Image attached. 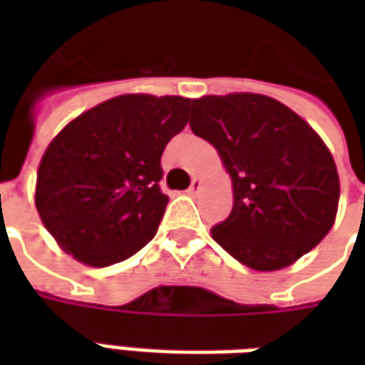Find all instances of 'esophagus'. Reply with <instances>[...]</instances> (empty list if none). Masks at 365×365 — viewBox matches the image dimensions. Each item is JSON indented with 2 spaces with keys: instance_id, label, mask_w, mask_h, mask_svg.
I'll use <instances>...</instances> for the list:
<instances>
[{
  "instance_id": "esophagus-1",
  "label": "esophagus",
  "mask_w": 365,
  "mask_h": 365,
  "mask_svg": "<svg viewBox=\"0 0 365 365\" xmlns=\"http://www.w3.org/2000/svg\"><path fill=\"white\" fill-rule=\"evenodd\" d=\"M199 190H201V180L193 178V180H191V185H190V190H187V193H190V195H197Z\"/></svg>"
}]
</instances>
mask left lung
Instances as JSON below:
<instances>
[{"instance_id":"8db88e82","label":"left lung","mask_w":365,"mask_h":365,"mask_svg":"<svg viewBox=\"0 0 365 365\" xmlns=\"http://www.w3.org/2000/svg\"><path fill=\"white\" fill-rule=\"evenodd\" d=\"M190 127L219 152L232 180V211L211 235L245 266H291L329 235L340 182L311 125L260 93L193 99Z\"/></svg>"}]
</instances>
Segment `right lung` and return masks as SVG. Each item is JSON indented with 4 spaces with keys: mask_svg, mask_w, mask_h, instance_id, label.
Returning <instances> with one entry per match:
<instances>
[{
    "mask_svg": "<svg viewBox=\"0 0 365 365\" xmlns=\"http://www.w3.org/2000/svg\"><path fill=\"white\" fill-rule=\"evenodd\" d=\"M191 103L180 96L113 97L54 136L35 203L64 252L105 268L150 242L170 201L160 190V158L187 125Z\"/></svg>",
    "mask_w": 365,
    "mask_h": 365,
    "instance_id": "1",
    "label": "right lung"
}]
</instances>
